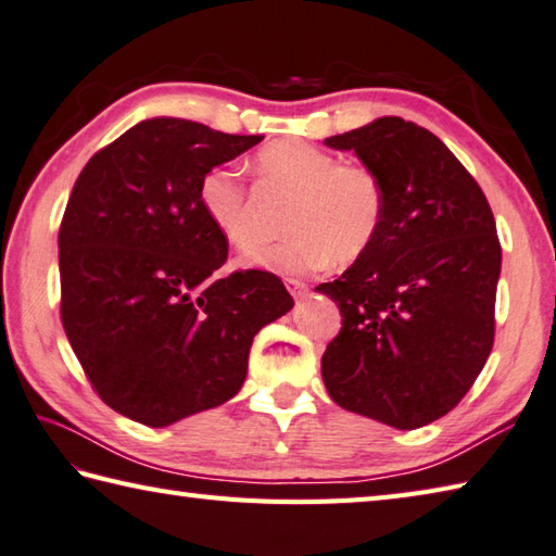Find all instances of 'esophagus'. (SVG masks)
Returning a JSON list of instances; mask_svg holds the SVG:
<instances>
[{
  "label": "esophagus",
  "mask_w": 556,
  "mask_h": 556,
  "mask_svg": "<svg viewBox=\"0 0 556 556\" xmlns=\"http://www.w3.org/2000/svg\"><path fill=\"white\" fill-rule=\"evenodd\" d=\"M287 289L291 291L293 299H303L308 293V285L301 279H287Z\"/></svg>",
  "instance_id": "1"
}]
</instances>
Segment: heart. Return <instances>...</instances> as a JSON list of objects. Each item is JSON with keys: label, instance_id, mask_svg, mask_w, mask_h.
Listing matches in <instances>:
<instances>
[{"label": "heart", "instance_id": "1", "mask_svg": "<svg viewBox=\"0 0 556 556\" xmlns=\"http://www.w3.org/2000/svg\"><path fill=\"white\" fill-rule=\"evenodd\" d=\"M271 188L291 194L281 228L287 236L250 250L260 238L245 182L233 168L214 166L202 176L198 200L206 219L228 243L250 250L248 265L275 271H311L328 260L350 265L374 245L386 216V188L371 168L340 163L334 154L299 139H281L255 156Z\"/></svg>", "mask_w": 556, "mask_h": 556}]
</instances>
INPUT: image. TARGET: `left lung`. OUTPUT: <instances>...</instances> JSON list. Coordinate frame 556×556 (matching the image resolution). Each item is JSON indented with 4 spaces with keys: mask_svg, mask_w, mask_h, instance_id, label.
Returning a JSON list of instances; mask_svg holds the SVG:
<instances>
[{
    "mask_svg": "<svg viewBox=\"0 0 556 556\" xmlns=\"http://www.w3.org/2000/svg\"><path fill=\"white\" fill-rule=\"evenodd\" d=\"M325 144L354 151L386 188L374 245L340 279L315 287L340 306L323 354L337 405L419 429L458 405L494 344L502 245L484 192L443 141L378 117Z\"/></svg>",
    "mask_w": 556,
    "mask_h": 556,
    "instance_id": "8db88e82",
    "label": "left lung"
}]
</instances>
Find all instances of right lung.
Instances as JSON below:
<instances>
[{"label":"right lung","mask_w":556,"mask_h":556,"mask_svg":"<svg viewBox=\"0 0 556 556\" xmlns=\"http://www.w3.org/2000/svg\"><path fill=\"white\" fill-rule=\"evenodd\" d=\"M257 141L141 119L74 182L58 236L60 315L98 397L123 417L168 427L224 405L253 337L293 306L271 271L214 277L228 241L202 212L200 180Z\"/></svg>","instance_id":"obj_1"}]
</instances>
